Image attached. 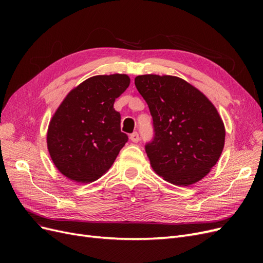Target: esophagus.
Masks as SVG:
<instances>
[{
	"label": "esophagus",
	"mask_w": 263,
	"mask_h": 263,
	"mask_svg": "<svg viewBox=\"0 0 263 263\" xmlns=\"http://www.w3.org/2000/svg\"><path fill=\"white\" fill-rule=\"evenodd\" d=\"M129 139H130L133 142H138V141H139V139H140V137H139V134H138L137 132H134L133 134H130Z\"/></svg>",
	"instance_id": "34e87169"
}]
</instances>
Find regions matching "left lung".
I'll return each mask as SVG.
<instances>
[{"label":"left lung","mask_w":263,"mask_h":263,"mask_svg":"<svg viewBox=\"0 0 263 263\" xmlns=\"http://www.w3.org/2000/svg\"><path fill=\"white\" fill-rule=\"evenodd\" d=\"M135 85L153 116L154 138L145 149L155 172L182 186L202 180L225 145V127L216 107L178 77L138 76Z\"/></svg>","instance_id":"left-lung-1"}]
</instances>
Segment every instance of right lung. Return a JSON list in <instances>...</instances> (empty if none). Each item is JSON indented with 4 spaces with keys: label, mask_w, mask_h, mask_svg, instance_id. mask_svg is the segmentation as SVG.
<instances>
[{
    "label": "right lung",
    "mask_w": 263,
    "mask_h": 263,
    "mask_svg": "<svg viewBox=\"0 0 263 263\" xmlns=\"http://www.w3.org/2000/svg\"><path fill=\"white\" fill-rule=\"evenodd\" d=\"M126 74L95 76L79 84L53 114L47 133L51 160L68 179L90 183L114 163L128 140L114 102L128 87Z\"/></svg>",
    "instance_id": "right-lung-1"
}]
</instances>
